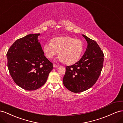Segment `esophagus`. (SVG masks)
<instances>
[{"label":"esophagus","mask_w":123,"mask_h":123,"mask_svg":"<svg viewBox=\"0 0 123 123\" xmlns=\"http://www.w3.org/2000/svg\"><path fill=\"white\" fill-rule=\"evenodd\" d=\"M53 66H54V68H58V66H59V65H57V64H53Z\"/></svg>","instance_id":"1"}]
</instances>
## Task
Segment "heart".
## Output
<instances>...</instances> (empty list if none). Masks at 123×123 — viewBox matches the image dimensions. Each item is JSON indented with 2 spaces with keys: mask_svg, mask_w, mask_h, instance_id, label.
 <instances>
[{
  "mask_svg": "<svg viewBox=\"0 0 123 123\" xmlns=\"http://www.w3.org/2000/svg\"><path fill=\"white\" fill-rule=\"evenodd\" d=\"M44 53L48 59H51L59 54L57 60L72 64L78 61L83 50L81 40L69 37H61L53 38L51 42L45 43L43 46Z\"/></svg>",
  "mask_w": 123,
  "mask_h": 123,
  "instance_id": "heart-1",
  "label": "heart"
}]
</instances>
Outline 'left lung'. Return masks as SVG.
<instances>
[{
  "instance_id": "8db88e82",
  "label": "left lung",
  "mask_w": 123,
  "mask_h": 123,
  "mask_svg": "<svg viewBox=\"0 0 123 123\" xmlns=\"http://www.w3.org/2000/svg\"><path fill=\"white\" fill-rule=\"evenodd\" d=\"M87 46L82 57L71 66H66L63 83L74 93H80L92 87L97 81L103 67L104 55L96 42L82 34Z\"/></svg>"
}]
</instances>
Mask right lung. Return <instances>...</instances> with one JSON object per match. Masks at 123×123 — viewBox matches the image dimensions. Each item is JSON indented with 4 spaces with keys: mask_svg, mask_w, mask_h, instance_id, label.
<instances>
[{
    "mask_svg": "<svg viewBox=\"0 0 123 123\" xmlns=\"http://www.w3.org/2000/svg\"><path fill=\"white\" fill-rule=\"evenodd\" d=\"M30 34L17 40L7 52L8 68L14 81L27 91L43 86L53 69V64L44 55L38 37Z\"/></svg>",
    "mask_w": 123,
    "mask_h": 123,
    "instance_id": "right-lung-1",
    "label": "right lung"
}]
</instances>
